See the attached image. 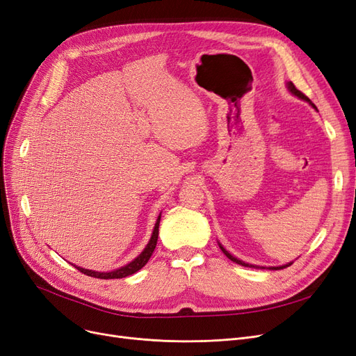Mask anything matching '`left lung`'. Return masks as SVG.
Instances as JSON below:
<instances>
[{
	"mask_svg": "<svg viewBox=\"0 0 356 356\" xmlns=\"http://www.w3.org/2000/svg\"><path fill=\"white\" fill-rule=\"evenodd\" d=\"M287 88H289V90L292 92L293 95H296V97H299V98H302V99L308 101V102L312 105L314 108H317V107H315V105H314V104L309 101V98H308L305 94H302V92H300L299 89H296V86H295L292 82H289V83H287ZM220 248H221V251L225 252V255H226L229 259H232L233 262H236V264H241V266H243V267H254V266H249V264H246V262H243V261H241V259H238V258H234L233 255H230V254L226 251V249L222 248L221 245H220ZM289 266H292V262H291V264H286V266H282V267H270V270H282V268H286V267H289ZM257 268H258V267H257ZM259 268H262V267H259Z\"/></svg>",
	"mask_w": 356,
	"mask_h": 356,
	"instance_id": "obj_1",
	"label": "left lung"
}]
</instances>
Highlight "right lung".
I'll return each instance as SVG.
<instances>
[{
    "label": "right lung",
    "mask_w": 356,
    "mask_h": 356,
    "mask_svg": "<svg viewBox=\"0 0 356 356\" xmlns=\"http://www.w3.org/2000/svg\"><path fill=\"white\" fill-rule=\"evenodd\" d=\"M160 220H161V214L158 216L156 218V222H155V227H154V232H152V236H151V241L147 245V248L143 249V252L135 258L131 262H129L127 266L118 268V270H114L111 273H98V271H92V270H86V268H81V267H76L79 271L89 275V277H95V279H102V280H108V279H123V277H127V275H131L134 273L139 271L147 262L149 261L154 249L156 246V241H158V227H160Z\"/></svg>",
    "instance_id": "1"
}]
</instances>
